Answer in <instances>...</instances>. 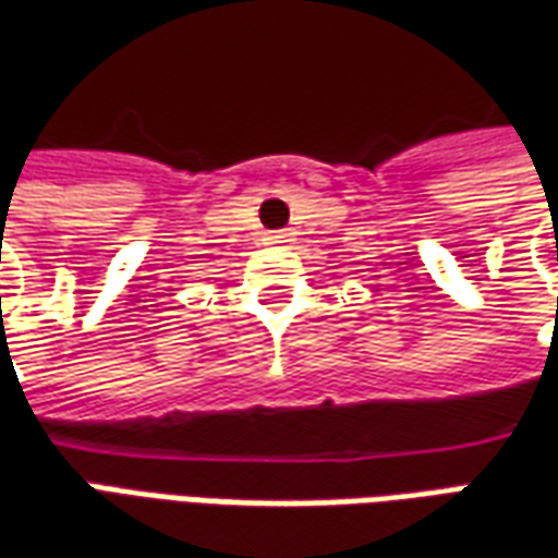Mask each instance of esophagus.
I'll use <instances>...</instances> for the list:
<instances>
[{
	"mask_svg": "<svg viewBox=\"0 0 558 558\" xmlns=\"http://www.w3.org/2000/svg\"><path fill=\"white\" fill-rule=\"evenodd\" d=\"M268 244H290V232H268Z\"/></svg>",
	"mask_w": 558,
	"mask_h": 558,
	"instance_id": "34e87169",
	"label": "esophagus"
}]
</instances>
